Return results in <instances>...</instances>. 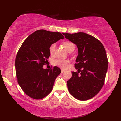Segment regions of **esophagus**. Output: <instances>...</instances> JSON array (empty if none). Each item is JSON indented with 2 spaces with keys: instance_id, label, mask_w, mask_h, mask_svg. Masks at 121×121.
<instances>
[{
  "instance_id": "1",
  "label": "esophagus",
  "mask_w": 121,
  "mask_h": 121,
  "mask_svg": "<svg viewBox=\"0 0 121 121\" xmlns=\"http://www.w3.org/2000/svg\"><path fill=\"white\" fill-rule=\"evenodd\" d=\"M65 70H63V69H61V72L62 73H63V72H65Z\"/></svg>"
}]
</instances>
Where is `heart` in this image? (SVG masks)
Segmentation results:
<instances>
[{
	"instance_id": "b5f03b06",
	"label": "heart",
	"mask_w": 121,
	"mask_h": 121,
	"mask_svg": "<svg viewBox=\"0 0 121 121\" xmlns=\"http://www.w3.org/2000/svg\"><path fill=\"white\" fill-rule=\"evenodd\" d=\"M63 45L64 47L65 48L66 50L69 52L71 49L73 48L75 49V45L73 43L70 42H65L63 43ZM56 47V45L55 43H53V44L50 46L49 48V52L50 55H53L55 52V49ZM69 61L68 60H61V59H57L54 62L55 65H56V66L60 67L61 68L65 69L67 66V64Z\"/></svg>"
}]
</instances>
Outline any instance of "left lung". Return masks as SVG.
Listing matches in <instances>:
<instances>
[{
    "mask_svg": "<svg viewBox=\"0 0 121 121\" xmlns=\"http://www.w3.org/2000/svg\"><path fill=\"white\" fill-rule=\"evenodd\" d=\"M62 34L78 50L75 64L78 72H72V76L67 81L69 91L79 100L91 99L104 83L108 66L106 50L99 40L85 33Z\"/></svg>",
    "mask_w": 121,
    "mask_h": 121,
    "instance_id": "left-lung-1",
    "label": "left lung"
}]
</instances>
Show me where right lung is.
I'll return each mask as SVG.
<instances>
[{
	"label": "right lung",
	"instance_id": "right-lung-1",
	"mask_svg": "<svg viewBox=\"0 0 121 121\" xmlns=\"http://www.w3.org/2000/svg\"><path fill=\"white\" fill-rule=\"evenodd\" d=\"M63 38L59 32L39 30L22 43L15 58V67L18 83L27 96L41 99L52 91L61 71L56 66L50 70L43 66L50 56V46Z\"/></svg>",
	"mask_w": 121,
	"mask_h": 121
}]
</instances>
